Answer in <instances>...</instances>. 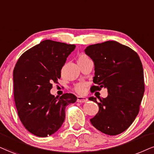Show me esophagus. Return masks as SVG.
<instances>
[{"instance_id": "1", "label": "esophagus", "mask_w": 154, "mask_h": 154, "mask_svg": "<svg viewBox=\"0 0 154 154\" xmlns=\"http://www.w3.org/2000/svg\"><path fill=\"white\" fill-rule=\"evenodd\" d=\"M88 99L86 97H82V96H78L77 97V102H79V103H84Z\"/></svg>"}]
</instances>
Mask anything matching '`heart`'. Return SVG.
<instances>
[{
	"label": "heart",
	"instance_id": "b5f03b06",
	"mask_svg": "<svg viewBox=\"0 0 154 154\" xmlns=\"http://www.w3.org/2000/svg\"><path fill=\"white\" fill-rule=\"evenodd\" d=\"M89 60H91L90 58H89L88 56H86V55H84V54L79 55L77 58V63H78V64H79V66L81 65V64L84 63H86L87 61H89ZM86 83H78L76 86L74 87V90H75V91L78 93V94H82L85 92V90H86Z\"/></svg>",
	"mask_w": 154,
	"mask_h": 154
}]
</instances>
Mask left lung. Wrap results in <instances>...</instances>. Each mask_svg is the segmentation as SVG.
<instances>
[{
	"mask_svg": "<svg viewBox=\"0 0 154 154\" xmlns=\"http://www.w3.org/2000/svg\"><path fill=\"white\" fill-rule=\"evenodd\" d=\"M85 53L94 63L92 93L102 88L108 90V96H91L90 100L98 103L99 111L91 123L103 134L115 136L126 131L139 112L144 86L143 70L137 53L119 42L109 41L91 45Z\"/></svg>",
	"mask_w": 154,
	"mask_h": 154,
	"instance_id": "obj_1",
	"label": "left lung"
}]
</instances>
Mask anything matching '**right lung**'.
<instances>
[{
    "mask_svg": "<svg viewBox=\"0 0 154 154\" xmlns=\"http://www.w3.org/2000/svg\"><path fill=\"white\" fill-rule=\"evenodd\" d=\"M73 44L45 40L23 53L13 70L14 100L18 115L28 131L38 137L56 132L65 120L66 107L76 101L72 94H51L58 83Z\"/></svg>",
    "mask_w": 154,
    "mask_h": 154,
    "instance_id": "obj_1",
    "label": "right lung"
}]
</instances>
